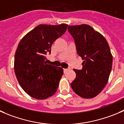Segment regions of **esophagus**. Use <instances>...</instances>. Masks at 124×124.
Returning a JSON list of instances; mask_svg holds the SVG:
<instances>
[{"label":"esophagus","instance_id":"34e87169","mask_svg":"<svg viewBox=\"0 0 124 124\" xmlns=\"http://www.w3.org/2000/svg\"><path fill=\"white\" fill-rule=\"evenodd\" d=\"M68 70H69V69H63V72H64V73H65L66 72L68 71Z\"/></svg>","mask_w":124,"mask_h":124}]
</instances>
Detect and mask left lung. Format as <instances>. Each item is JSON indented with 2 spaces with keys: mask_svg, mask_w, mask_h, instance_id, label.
Wrapping results in <instances>:
<instances>
[{
  "mask_svg": "<svg viewBox=\"0 0 124 124\" xmlns=\"http://www.w3.org/2000/svg\"><path fill=\"white\" fill-rule=\"evenodd\" d=\"M78 54L84 60L71 86L76 94L85 99L96 96L107 84L112 68L113 56L105 38L86 24L69 26Z\"/></svg>",
  "mask_w": 124,
  "mask_h": 124,
  "instance_id": "8db88e82",
  "label": "left lung"
}]
</instances>
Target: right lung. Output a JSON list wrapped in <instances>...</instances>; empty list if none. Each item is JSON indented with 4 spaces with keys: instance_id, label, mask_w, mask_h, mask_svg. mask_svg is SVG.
<instances>
[{
    "instance_id": "right-lung-1",
    "label": "right lung",
    "mask_w": 124,
    "mask_h": 124,
    "mask_svg": "<svg viewBox=\"0 0 124 124\" xmlns=\"http://www.w3.org/2000/svg\"><path fill=\"white\" fill-rule=\"evenodd\" d=\"M68 26L41 24L19 42L14 56V72L21 87L32 98L47 99L57 91L63 70L46 64L45 55L51 53L52 44L64 34Z\"/></svg>"
}]
</instances>
